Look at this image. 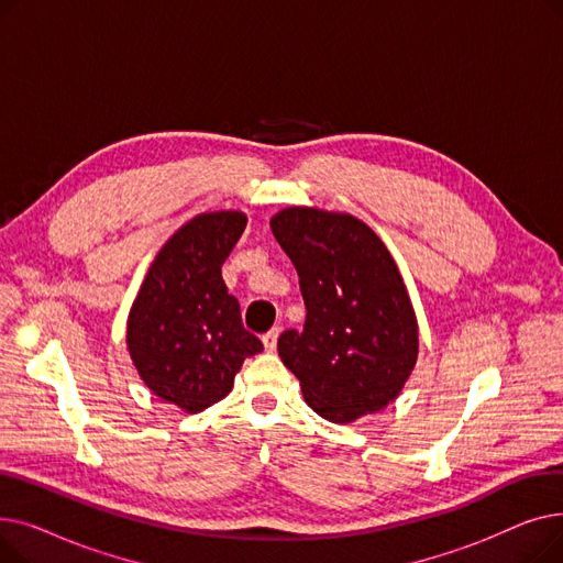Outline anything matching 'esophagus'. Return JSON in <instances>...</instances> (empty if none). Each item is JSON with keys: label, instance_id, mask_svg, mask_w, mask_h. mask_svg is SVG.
Segmentation results:
<instances>
[{"label": "esophagus", "instance_id": "1", "mask_svg": "<svg viewBox=\"0 0 563 563\" xmlns=\"http://www.w3.org/2000/svg\"><path fill=\"white\" fill-rule=\"evenodd\" d=\"M278 329H272V331H266L264 335H262V344H264V349L266 351H274L276 349V344H278Z\"/></svg>", "mask_w": 563, "mask_h": 563}]
</instances>
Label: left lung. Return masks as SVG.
I'll list each match as a JSON object with an SVG mask.
<instances>
[{
	"label": "left lung",
	"mask_w": 563,
	"mask_h": 563,
	"mask_svg": "<svg viewBox=\"0 0 563 563\" xmlns=\"http://www.w3.org/2000/svg\"><path fill=\"white\" fill-rule=\"evenodd\" d=\"M272 232L308 310L301 333L278 338L308 406L338 424L388 406L418 361V321L386 244L356 217L314 207L283 210Z\"/></svg>",
	"instance_id": "obj_1"
}]
</instances>
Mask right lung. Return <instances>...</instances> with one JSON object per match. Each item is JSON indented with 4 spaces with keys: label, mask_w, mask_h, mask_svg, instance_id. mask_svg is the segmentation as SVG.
Masks as SVG:
<instances>
[{
    "label": "right lung",
    "mask_w": 563,
    "mask_h": 563,
    "mask_svg": "<svg viewBox=\"0 0 563 563\" xmlns=\"http://www.w3.org/2000/svg\"><path fill=\"white\" fill-rule=\"evenodd\" d=\"M244 228L240 212L191 219L164 244L130 310L128 346L141 378L187 412L223 399L242 363L262 351L221 278Z\"/></svg>",
    "instance_id": "obj_1"
}]
</instances>
